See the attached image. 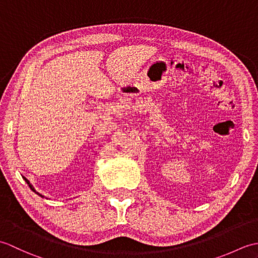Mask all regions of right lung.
<instances>
[{
  "label": "right lung",
  "instance_id": "add662e5",
  "mask_svg": "<svg viewBox=\"0 0 258 258\" xmlns=\"http://www.w3.org/2000/svg\"><path fill=\"white\" fill-rule=\"evenodd\" d=\"M23 178H24V180H25V182H26V183H27V185H29V186H30V188H31V189H32V190H33V191H35V193H36V194H37V195H40V196H41V197H43V196H42V195H41V194H40V193H37V191H36V190H35V189H34V187H33V186H32V184H31V183H30V182H29V180H27V179H26V178H25V177H23Z\"/></svg>",
  "mask_w": 258,
  "mask_h": 258
}]
</instances>
